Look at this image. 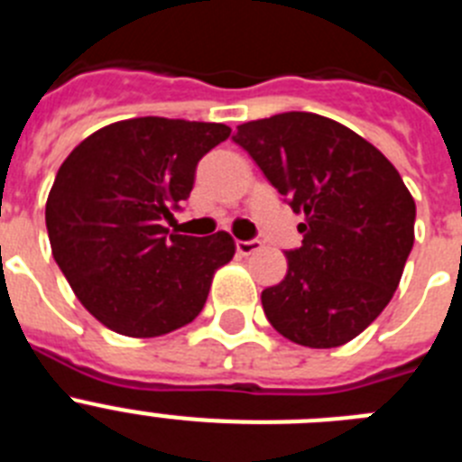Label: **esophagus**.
<instances>
[{
  "mask_svg": "<svg viewBox=\"0 0 462 462\" xmlns=\"http://www.w3.org/2000/svg\"><path fill=\"white\" fill-rule=\"evenodd\" d=\"M259 247H261V240H256V238L238 240V243H236V250H238V254H243V256L254 254V252L259 250Z\"/></svg>",
  "mask_w": 462,
  "mask_h": 462,
  "instance_id": "34e87169",
  "label": "esophagus"
}]
</instances>
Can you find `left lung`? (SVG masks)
I'll return each mask as SVG.
<instances>
[{
  "label": "left lung",
  "instance_id": "obj_1",
  "mask_svg": "<svg viewBox=\"0 0 462 462\" xmlns=\"http://www.w3.org/2000/svg\"><path fill=\"white\" fill-rule=\"evenodd\" d=\"M231 138L305 215L287 275L261 293L268 321L312 349L354 340L389 305L414 245L416 206L400 173L365 138L314 113L245 122Z\"/></svg>",
  "mask_w": 462,
  "mask_h": 462
}]
</instances>
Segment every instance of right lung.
I'll use <instances>...</instances> for the list:
<instances>
[{"label":"right lung","instance_id":"1","mask_svg":"<svg viewBox=\"0 0 462 462\" xmlns=\"http://www.w3.org/2000/svg\"><path fill=\"white\" fill-rule=\"evenodd\" d=\"M219 122L134 117L85 138L48 194L52 256L92 317L129 337L182 328L206 305L212 275L234 259L226 231L169 234L203 154L226 141Z\"/></svg>","mask_w":462,"mask_h":462}]
</instances>
